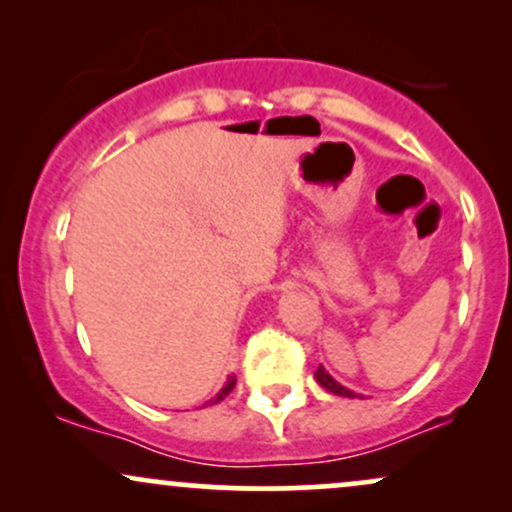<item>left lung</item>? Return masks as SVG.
<instances>
[{"mask_svg": "<svg viewBox=\"0 0 512 512\" xmlns=\"http://www.w3.org/2000/svg\"><path fill=\"white\" fill-rule=\"evenodd\" d=\"M315 380H317V383H320L322 387H325L327 392H332V395H339V397H351V399H354V397H361V395H356L354 390H349V387L339 385L337 380H334L332 375L327 373V370L322 368V366L315 370ZM361 399H363V397H361Z\"/></svg>", "mask_w": 512, "mask_h": 512, "instance_id": "obj_1", "label": "left lung"}]
</instances>
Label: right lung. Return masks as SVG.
Returning <instances> with one entry per match:
<instances>
[{
    "label": "right lung",
    "mask_w": 512,
    "mask_h": 512,
    "mask_svg": "<svg viewBox=\"0 0 512 512\" xmlns=\"http://www.w3.org/2000/svg\"><path fill=\"white\" fill-rule=\"evenodd\" d=\"M233 387H236V375H231V378H228V380H226V383H223V387H221V390H219V392H216V397H211L207 404H216V402H221V399H223V397H228V392H231V390H233Z\"/></svg>",
    "instance_id": "obj_1"
}]
</instances>
